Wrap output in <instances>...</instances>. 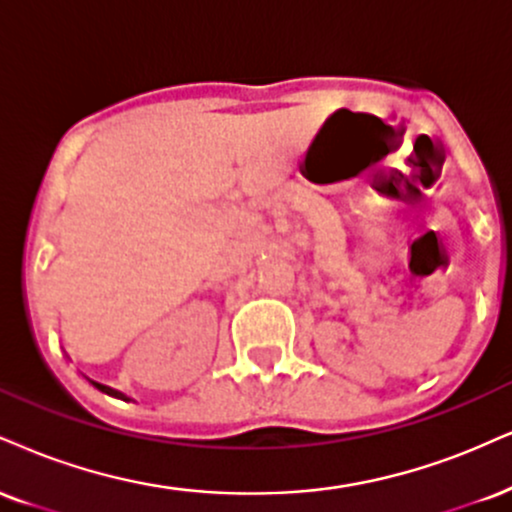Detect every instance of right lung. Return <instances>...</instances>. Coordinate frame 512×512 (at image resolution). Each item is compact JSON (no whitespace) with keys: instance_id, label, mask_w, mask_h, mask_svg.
Listing matches in <instances>:
<instances>
[{"instance_id":"1","label":"right lung","mask_w":512,"mask_h":512,"mask_svg":"<svg viewBox=\"0 0 512 512\" xmlns=\"http://www.w3.org/2000/svg\"><path fill=\"white\" fill-rule=\"evenodd\" d=\"M92 386H95V389H100L102 393H109L112 389H107V386H102V384H95V381H92Z\"/></svg>"}]
</instances>
